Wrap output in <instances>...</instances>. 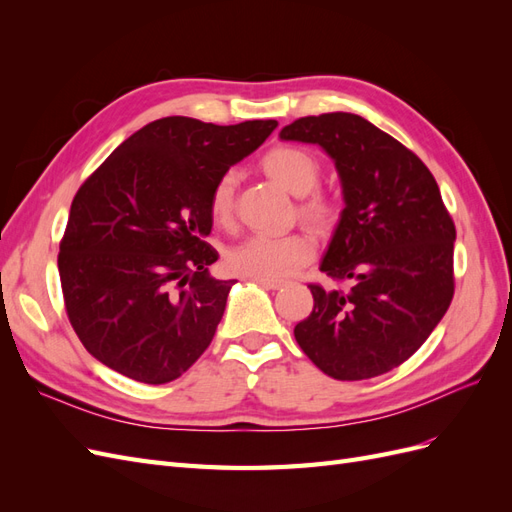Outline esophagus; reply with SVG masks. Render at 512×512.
Segmentation results:
<instances>
[{"mask_svg": "<svg viewBox=\"0 0 512 512\" xmlns=\"http://www.w3.org/2000/svg\"><path fill=\"white\" fill-rule=\"evenodd\" d=\"M256 282L269 290H280L284 286V280H265V277H256Z\"/></svg>", "mask_w": 512, "mask_h": 512, "instance_id": "esophagus-1", "label": "esophagus"}]
</instances>
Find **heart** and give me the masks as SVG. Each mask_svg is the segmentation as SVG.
I'll use <instances>...</instances> for the list:
<instances>
[{
  "mask_svg": "<svg viewBox=\"0 0 512 512\" xmlns=\"http://www.w3.org/2000/svg\"><path fill=\"white\" fill-rule=\"evenodd\" d=\"M262 168L282 188L301 196L299 215L318 232L329 235L342 222V198L316 188L320 164L314 153L297 145H277L265 153ZM235 185L237 177L228 170L211 190L209 211L222 226L230 224L235 215ZM314 254L316 239L307 230H294L286 235H250L228 247L226 265L230 271L245 277L277 280L305 267Z\"/></svg>",
  "mask_w": 512,
  "mask_h": 512,
  "instance_id": "1",
  "label": "heart"
}]
</instances>
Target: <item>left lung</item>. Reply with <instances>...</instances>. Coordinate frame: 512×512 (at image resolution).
Wrapping results in <instances>:
<instances>
[{"instance_id": "obj_1", "label": "left lung", "mask_w": 512, "mask_h": 512, "mask_svg": "<svg viewBox=\"0 0 512 512\" xmlns=\"http://www.w3.org/2000/svg\"><path fill=\"white\" fill-rule=\"evenodd\" d=\"M284 141L316 143L335 160L344 215L309 284L314 309L294 327L301 350L335 380H367L425 344L455 294V222L414 151L352 113L301 117Z\"/></svg>"}]
</instances>
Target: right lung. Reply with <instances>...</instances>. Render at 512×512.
I'll list each match as a JSON object with an SVG mask.
<instances>
[{
	"mask_svg": "<svg viewBox=\"0 0 512 512\" xmlns=\"http://www.w3.org/2000/svg\"><path fill=\"white\" fill-rule=\"evenodd\" d=\"M275 128V119L215 126L164 117L85 179L57 267L72 329L100 363L166 384L209 348L232 286L209 275L218 260L205 241L211 190Z\"/></svg>",
	"mask_w": 512,
	"mask_h": 512,
	"instance_id": "right-lung-1",
	"label": "right lung"
}]
</instances>
